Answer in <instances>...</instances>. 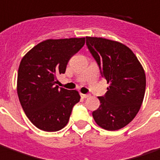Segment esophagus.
<instances>
[{
	"label": "esophagus",
	"instance_id": "34e87169",
	"mask_svg": "<svg viewBox=\"0 0 160 160\" xmlns=\"http://www.w3.org/2000/svg\"><path fill=\"white\" fill-rule=\"evenodd\" d=\"M91 95L90 94H81V97H82V98H89Z\"/></svg>",
	"mask_w": 160,
	"mask_h": 160
}]
</instances>
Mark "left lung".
Wrapping results in <instances>:
<instances>
[{"label":"left lung","instance_id":"8db88e82","mask_svg":"<svg viewBox=\"0 0 160 160\" xmlns=\"http://www.w3.org/2000/svg\"><path fill=\"white\" fill-rule=\"evenodd\" d=\"M86 45L101 75L110 82L101 105L92 112L96 123L108 131L123 128L136 117L145 91V74L134 53L118 42L86 37Z\"/></svg>","mask_w":160,"mask_h":160}]
</instances>
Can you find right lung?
<instances>
[{
	"mask_svg": "<svg viewBox=\"0 0 160 160\" xmlns=\"http://www.w3.org/2000/svg\"><path fill=\"white\" fill-rule=\"evenodd\" d=\"M85 38L46 40L23 57L17 77V93L23 111L38 129L57 132L68 124L72 108L80 101L77 91L56 85L69 59L82 48Z\"/></svg>",
	"mask_w": 160,
	"mask_h": 160,
	"instance_id": "add662e5",
	"label": "right lung"
}]
</instances>
